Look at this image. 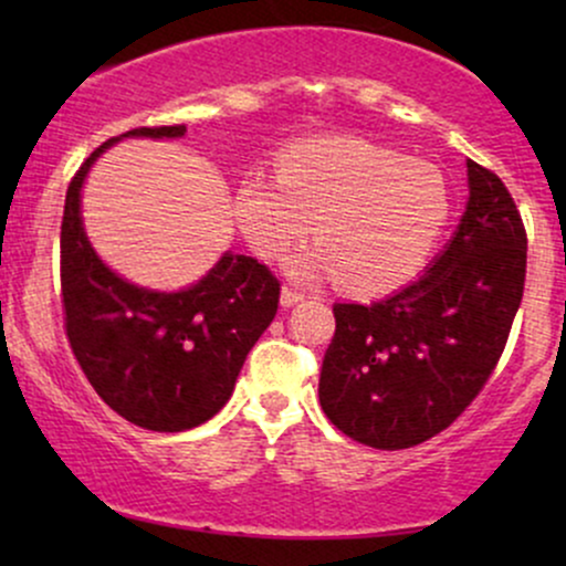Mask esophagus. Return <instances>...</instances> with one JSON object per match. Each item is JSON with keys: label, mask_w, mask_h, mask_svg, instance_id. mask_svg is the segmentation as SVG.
<instances>
[{"label": "esophagus", "mask_w": 566, "mask_h": 566, "mask_svg": "<svg viewBox=\"0 0 566 566\" xmlns=\"http://www.w3.org/2000/svg\"><path fill=\"white\" fill-rule=\"evenodd\" d=\"M303 292H297V290H290V287H284L282 290V305L284 308H292V305H297L303 301Z\"/></svg>", "instance_id": "34e87169"}]
</instances>
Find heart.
Returning <instances> with one entry per match:
<instances>
[{
	"label": "heart",
	"instance_id": "obj_1",
	"mask_svg": "<svg viewBox=\"0 0 566 566\" xmlns=\"http://www.w3.org/2000/svg\"><path fill=\"white\" fill-rule=\"evenodd\" d=\"M233 218L263 261L295 258L301 279L337 274L350 295H386L420 274L437 247L450 191L433 165L359 138L290 143L274 157V180L250 172L233 191Z\"/></svg>",
	"mask_w": 566,
	"mask_h": 566
}]
</instances>
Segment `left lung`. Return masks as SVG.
<instances>
[{
	"label": "left lung",
	"mask_w": 566,
	"mask_h": 566,
	"mask_svg": "<svg viewBox=\"0 0 566 566\" xmlns=\"http://www.w3.org/2000/svg\"><path fill=\"white\" fill-rule=\"evenodd\" d=\"M527 231L509 188L469 159V205L418 282L335 303L324 415L359 444L407 450L460 418L490 380L524 295Z\"/></svg>",
	"instance_id": "8db88e82"
}]
</instances>
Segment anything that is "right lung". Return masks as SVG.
<instances>
[{
  "label": "right lung",
  "instance_id": "1",
  "mask_svg": "<svg viewBox=\"0 0 566 566\" xmlns=\"http://www.w3.org/2000/svg\"><path fill=\"white\" fill-rule=\"evenodd\" d=\"M186 125L138 127L95 148L71 178L61 223L66 335L90 386L146 431L197 428L231 399L247 354L274 322L279 279L255 258L223 252L180 292L138 287L97 258L82 226V186L122 138H184Z\"/></svg>",
  "mask_w": 566,
  "mask_h": 566
}]
</instances>
